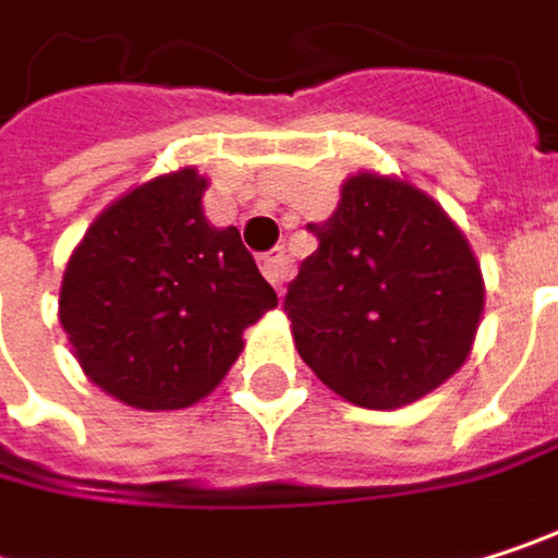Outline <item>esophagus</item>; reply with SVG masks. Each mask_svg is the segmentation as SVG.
Masks as SVG:
<instances>
[{"label":"esophagus","mask_w":558,"mask_h":558,"mask_svg":"<svg viewBox=\"0 0 558 558\" xmlns=\"http://www.w3.org/2000/svg\"><path fill=\"white\" fill-rule=\"evenodd\" d=\"M287 271H290V262H287V255H283V248H275V252H268V255H262V275L271 280V287L275 290H283V280H287Z\"/></svg>","instance_id":"34e87169"}]
</instances>
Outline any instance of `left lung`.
<instances>
[{"instance_id":"1","label":"left lung","mask_w":558,"mask_h":558,"mask_svg":"<svg viewBox=\"0 0 558 558\" xmlns=\"http://www.w3.org/2000/svg\"><path fill=\"white\" fill-rule=\"evenodd\" d=\"M319 248L283 296L293 345L339 397L393 410L469 359L485 280L469 239L407 180L355 173L339 209L310 222Z\"/></svg>"}]
</instances>
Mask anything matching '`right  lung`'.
I'll list each match as a JSON object with an SVG mask.
<instances>
[{"mask_svg":"<svg viewBox=\"0 0 558 558\" xmlns=\"http://www.w3.org/2000/svg\"><path fill=\"white\" fill-rule=\"evenodd\" d=\"M206 177L161 173L116 199L73 248L60 326L83 375L138 410H180L216 388L242 332L278 306L235 226L203 216Z\"/></svg>","mask_w":558,"mask_h":558,"instance_id":"right-lung-1","label":"right lung"}]
</instances>
